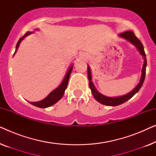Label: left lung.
Instances as JSON below:
<instances>
[{"label":"left lung","mask_w":156,"mask_h":156,"mask_svg":"<svg viewBox=\"0 0 156 156\" xmlns=\"http://www.w3.org/2000/svg\"><path fill=\"white\" fill-rule=\"evenodd\" d=\"M119 36L121 37L124 38L128 41H129L131 43L134 44L137 49L139 51L140 54L144 57V63L143 65V69H142V73H141V77H140V80L138 84L131 91H130L129 93L126 94L121 96V97H108L106 96H104L101 94V93H99L97 89H96L92 81H91V69L89 66L87 67V74H88V79L89 81V87H90L91 93L94 96V97L95 98V99L97 101H99V103H101L104 105H107V106H115L120 105V104L124 103L128 100L131 99V97H133L136 93L139 91L140 87H142L143 84H144L145 76H146V65H147V62L146 58V54L144 52V48L143 46V44L137 37H136L135 34H134L132 31H126L124 33H122L119 34Z\"/></svg>","instance_id":"left-lung-1"}]
</instances>
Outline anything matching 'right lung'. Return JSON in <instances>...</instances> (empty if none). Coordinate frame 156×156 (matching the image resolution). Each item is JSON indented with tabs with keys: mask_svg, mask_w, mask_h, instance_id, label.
I'll return each mask as SVG.
<instances>
[{
	"mask_svg": "<svg viewBox=\"0 0 156 156\" xmlns=\"http://www.w3.org/2000/svg\"><path fill=\"white\" fill-rule=\"evenodd\" d=\"M32 33H33V32H27V33L25 34L24 36H23V37L18 40V43H17V45L16 48V52H15V53L16 52V51H17V50H18V47H19V45H20V42H22V40L24 39L26 36L30 35V34H32ZM72 69H73V65H72L71 67L68 69L67 74H66L65 78H64L63 81L62 82L61 84L59 85L57 88L55 89V90H53L52 92H50V94H49L48 97L44 98V99L41 100V101H36V102H30V103L31 104H33V105H34V106H37V107H39V108L50 107V106H52L53 104L57 103V102L58 101L59 99H61V98L62 97L64 94H65V89H67L68 82H69V76H70V74H71Z\"/></svg>",
	"mask_w": 156,
	"mask_h": 156,
	"instance_id": "obj_1",
	"label": "right lung"
}]
</instances>
